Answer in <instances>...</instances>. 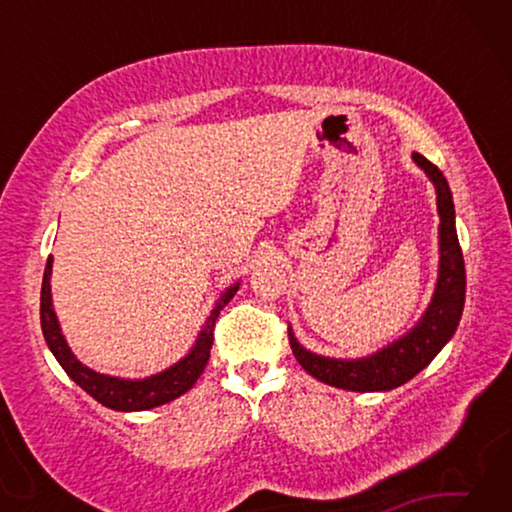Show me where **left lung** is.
Listing matches in <instances>:
<instances>
[{
	"label": "left lung",
	"instance_id": "obj_1",
	"mask_svg": "<svg viewBox=\"0 0 512 512\" xmlns=\"http://www.w3.org/2000/svg\"><path fill=\"white\" fill-rule=\"evenodd\" d=\"M413 160L431 178L438 196L440 268L431 305L409 334H404L402 339L366 359L320 357V354L302 348L289 329L293 357L311 377L323 381V384L357 393L393 391L429 366L433 357L452 339L458 320H461L465 305V262L456 235L452 192H449L443 171L436 164H431L420 153H413Z\"/></svg>",
	"mask_w": 512,
	"mask_h": 512
}]
</instances>
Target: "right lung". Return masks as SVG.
<instances>
[{"label":"right lung","mask_w":512,"mask_h":512,"mask_svg":"<svg viewBox=\"0 0 512 512\" xmlns=\"http://www.w3.org/2000/svg\"><path fill=\"white\" fill-rule=\"evenodd\" d=\"M49 277H51V255L47 259L45 277H42V291H40V325H42V334H45L49 350L54 352L56 361L63 366L67 375L83 388L85 393L94 397L99 404L115 411H146V409H153V406H162L171 400H176L180 395H185L189 388L196 384V379L203 375L207 361H210L216 318H219L221 309L235 298V293L239 289V282L232 284V287L219 298L210 318H207V323L203 325L201 334H198L192 352H189L185 359H180L178 363H173L171 368L158 372V375L153 377L119 379V377L99 375V372L83 366V363L74 357L72 350H69L65 336L60 332L54 307H51Z\"/></svg>","instance_id":"1"}]
</instances>
